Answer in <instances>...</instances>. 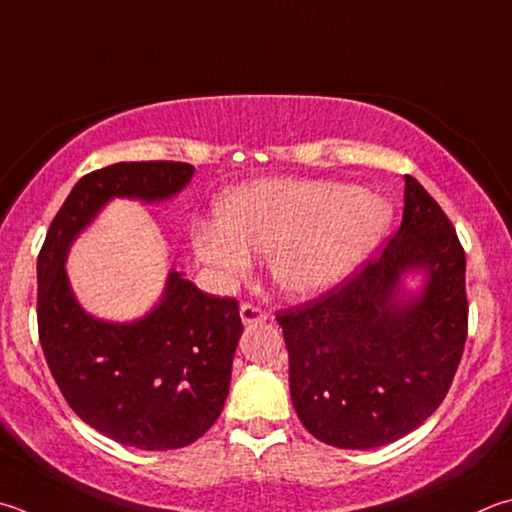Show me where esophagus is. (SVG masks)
I'll return each mask as SVG.
<instances>
[{"label": "esophagus", "mask_w": 512, "mask_h": 512, "mask_svg": "<svg viewBox=\"0 0 512 512\" xmlns=\"http://www.w3.org/2000/svg\"><path fill=\"white\" fill-rule=\"evenodd\" d=\"M239 315H241V322L248 324V327H250V324H259V322H266L268 320V311L262 309V306L253 304V302L241 304Z\"/></svg>", "instance_id": "obj_1"}]
</instances>
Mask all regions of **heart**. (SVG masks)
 <instances>
[{
    "label": "heart",
    "mask_w": 512,
    "mask_h": 512,
    "mask_svg": "<svg viewBox=\"0 0 512 512\" xmlns=\"http://www.w3.org/2000/svg\"><path fill=\"white\" fill-rule=\"evenodd\" d=\"M219 221H197L192 246L228 280L244 277L248 250L271 255L277 286L291 295H318L356 268L392 224V208L358 185L262 179L232 190Z\"/></svg>",
    "instance_id": "1"
}]
</instances>
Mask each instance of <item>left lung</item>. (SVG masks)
I'll return each mask as SVG.
<instances>
[{"label": "left lung", "mask_w": 512, "mask_h": 512, "mask_svg": "<svg viewBox=\"0 0 512 512\" xmlns=\"http://www.w3.org/2000/svg\"><path fill=\"white\" fill-rule=\"evenodd\" d=\"M423 270L405 301L400 280ZM302 425L333 448L401 439L443 403L468 336L466 253L439 203L405 176L401 228L383 253L318 300L277 313Z\"/></svg>", "instance_id": "8db88e82"}]
</instances>
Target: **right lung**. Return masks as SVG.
<instances>
[{
	"instance_id": "add662e5",
	"label": "right lung",
	"mask_w": 512,
	"mask_h": 512,
	"mask_svg": "<svg viewBox=\"0 0 512 512\" xmlns=\"http://www.w3.org/2000/svg\"><path fill=\"white\" fill-rule=\"evenodd\" d=\"M192 174L190 163L176 161L114 163L85 174L37 255V331L55 383L82 421L138 450L185 448L217 421L244 331L239 304L170 271L161 302L145 318L102 322L73 297L64 262L107 201L170 199Z\"/></svg>"
}]
</instances>
